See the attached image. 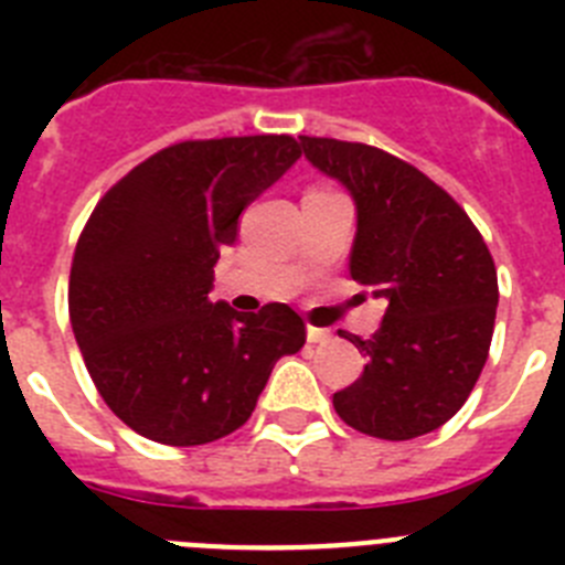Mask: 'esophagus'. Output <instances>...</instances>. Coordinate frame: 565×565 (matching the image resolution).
Masks as SVG:
<instances>
[{"label":"esophagus","mask_w":565,"mask_h":565,"mask_svg":"<svg viewBox=\"0 0 565 565\" xmlns=\"http://www.w3.org/2000/svg\"><path fill=\"white\" fill-rule=\"evenodd\" d=\"M308 342H313V344H326V342H331V331H328V328H308Z\"/></svg>","instance_id":"obj_1"}]
</instances>
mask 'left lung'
Returning a JSON list of instances; mask_svg holds the SVG:
<instances>
[{"label": "left lung", "mask_w": 565, "mask_h": 565, "mask_svg": "<svg viewBox=\"0 0 565 565\" xmlns=\"http://www.w3.org/2000/svg\"><path fill=\"white\" fill-rule=\"evenodd\" d=\"M308 161L356 201L351 277L387 299L371 339L339 331L367 356L333 393L348 427L407 441L450 422L489 356L498 271L467 212L413 163L371 143L299 135Z\"/></svg>", "instance_id": "1"}]
</instances>
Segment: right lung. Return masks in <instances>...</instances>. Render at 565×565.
I'll return each instance as SVG.
<instances>
[{"label": "right lung", "instance_id": "add662e5", "mask_svg": "<svg viewBox=\"0 0 565 565\" xmlns=\"http://www.w3.org/2000/svg\"><path fill=\"white\" fill-rule=\"evenodd\" d=\"M302 149L291 135L181 141L129 169L89 214L70 268V322L109 411L138 436L198 447L239 430L274 364L306 344L286 302H212L239 212Z\"/></svg>", "mask_w": 565, "mask_h": 565}]
</instances>
